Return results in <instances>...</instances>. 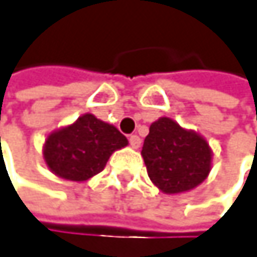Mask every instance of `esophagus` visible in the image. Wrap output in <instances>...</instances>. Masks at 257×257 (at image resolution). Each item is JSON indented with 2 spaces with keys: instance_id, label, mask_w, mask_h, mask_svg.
<instances>
[{
  "instance_id": "1",
  "label": "esophagus",
  "mask_w": 257,
  "mask_h": 257,
  "mask_svg": "<svg viewBox=\"0 0 257 257\" xmlns=\"http://www.w3.org/2000/svg\"><path fill=\"white\" fill-rule=\"evenodd\" d=\"M130 145H131L134 149H139V148H140V145H142V140H140V137H139V136H136V134L130 136Z\"/></svg>"
}]
</instances>
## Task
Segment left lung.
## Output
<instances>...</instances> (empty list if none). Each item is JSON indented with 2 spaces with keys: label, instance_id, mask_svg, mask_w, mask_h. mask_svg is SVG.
Listing matches in <instances>:
<instances>
[{
  "label": "left lung",
  "instance_id": "obj_1",
  "mask_svg": "<svg viewBox=\"0 0 257 257\" xmlns=\"http://www.w3.org/2000/svg\"><path fill=\"white\" fill-rule=\"evenodd\" d=\"M142 157L151 181L168 195L195 189L212 169L207 140L169 117H160L151 124Z\"/></svg>",
  "mask_w": 257,
  "mask_h": 257
}]
</instances>
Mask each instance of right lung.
<instances>
[{"mask_svg":"<svg viewBox=\"0 0 257 257\" xmlns=\"http://www.w3.org/2000/svg\"><path fill=\"white\" fill-rule=\"evenodd\" d=\"M124 146L127 139L115 126L86 112L71 124L50 133L42 155L56 177L82 183L102 172L109 157Z\"/></svg>","mask_w":257,"mask_h":257,"instance_id":"add662e5","label":"right lung"}]
</instances>
